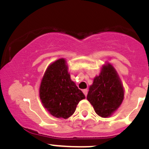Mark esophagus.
Returning <instances> with one entry per match:
<instances>
[{"label": "esophagus", "instance_id": "obj_1", "mask_svg": "<svg viewBox=\"0 0 149 149\" xmlns=\"http://www.w3.org/2000/svg\"><path fill=\"white\" fill-rule=\"evenodd\" d=\"M82 92H83V93L85 94V95L86 96L87 94H88V89H84L82 90Z\"/></svg>", "mask_w": 149, "mask_h": 149}]
</instances>
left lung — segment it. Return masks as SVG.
Wrapping results in <instances>:
<instances>
[{
	"label": "left lung",
	"instance_id": "obj_1",
	"mask_svg": "<svg viewBox=\"0 0 149 149\" xmlns=\"http://www.w3.org/2000/svg\"><path fill=\"white\" fill-rule=\"evenodd\" d=\"M124 88L114 67L107 63L90 86L87 99L95 113L104 118L111 117L124 99Z\"/></svg>",
	"mask_w": 149,
	"mask_h": 149
}]
</instances>
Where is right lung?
Here are the masks:
<instances>
[{"label": "right lung", "mask_w": 149, "mask_h": 149, "mask_svg": "<svg viewBox=\"0 0 149 149\" xmlns=\"http://www.w3.org/2000/svg\"><path fill=\"white\" fill-rule=\"evenodd\" d=\"M39 93L43 107L56 118L71 117L78 103L85 98L70 78L67 61L63 58L51 63L46 69Z\"/></svg>", "instance_id": "right-lung-1"}]
</instances>
